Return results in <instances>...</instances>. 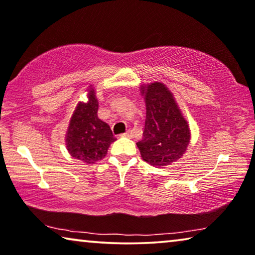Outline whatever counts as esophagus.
Wrapping results in <instances>:
<instances>
[{"label": "esophagus", "instance_id": "1", "mask_svg": "<svg viewBox=\"0 0 255 255\" xmlns=\"http://www.w3.org/2000/svg\"><path fill=\"white\" fill-rule=\"evenodd\" d=\"M121 136H123V137H132V136H134V134H132V131L131 130H128V131H126L125 132V134H121Z\"/></svg>", "mask_w": 255, "mask_h": 255}]
</instances>
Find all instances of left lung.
<instances>
[{
	"mask_svg": "<svg viewBox=\"0 0 255 255\" xmlns=\"http://www.w3.org/2000/svg\"><path fill=\"white\" fill-rule=\"evenodd\" d=\"M146 107L145 126L136 143L142 159L152 166H166L180 159L191 141V130L173 93L160 82L142 85Z\"/></svg>",
	"mask_w": 255,
	"mask_h": 255,
	"instance_id": "left-lung-1",
	"label": "left lung"
}]
</instances>
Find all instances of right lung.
I'll return each mask as SVG.
<instances>
[{"label": "right lung", "mask_w": 255, "mask_h": 255, "mask_svg": "<svg viewBox=\"0 0 255 255\" xmlns=\"http://www.w3.org/2000/svg\"><path fill=\"white\" fill-rule=\"evenodd\" d=\"M88 103L80 102L70 118L66 145L71 157L87 164H95L106 156L111 143L116 141L109 125L98 118V99L95 89H89Z\"/></svg>", "instance_id": "add662e5"}]
</instances>
